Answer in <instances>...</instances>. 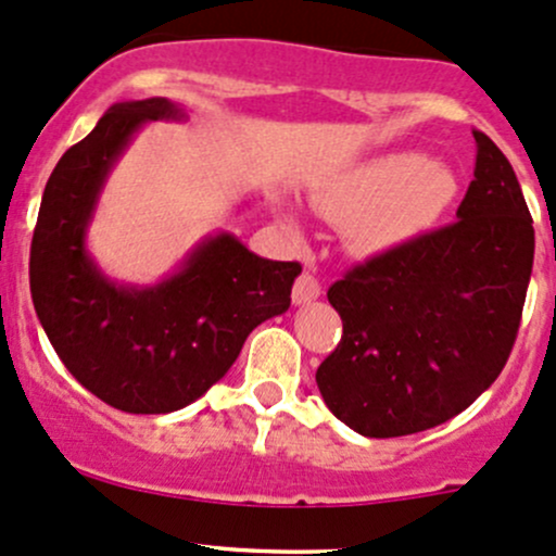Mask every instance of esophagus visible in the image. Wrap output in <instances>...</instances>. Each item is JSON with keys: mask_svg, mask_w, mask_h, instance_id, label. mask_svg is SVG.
<instances>
[{"mask_svg": "<svg viewBox=\"0 0 556 556\" xmlns=\"http://www.w3.org/2000/svg\"><path fill=\"white\" fill-rule=\"evenodd\" d=\"M319 295H321V285L316 282L311 274H301V277L295 279V288H292V303H295V306H306V303L316 301Z\"/></svg>", "mask_w": 556, "mask_h": 556, "instance_id": "esophagus-1", "label": "esophagus"}]
</instances>
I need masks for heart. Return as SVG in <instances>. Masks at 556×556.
I'll return each mask as SVG.
<instances>
[{"label":"heart","mask_w":556,"mask_h":556,"mask_svg":"<svg viewBox=\"0 0 556 556\" xmlns=\"http://www.w3.org/2000/svg\"><path fill=\"white\" fill-rule=\"evenodd\" d=\"M454 170L419 152H388L345 170L314 192V208L348 224V248L362 258L399 253L425 240L454 205ZM298 235V218L288 216Z\"/></svg>","instance_id":"obj_1"}]
</instances>
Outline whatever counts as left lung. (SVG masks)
Wrapping results in <instances>:
<instances>
[{"label": "left lung", "mask_w": 556, "mask_h": 556, "mask_svg": "<svg viewBox=\"0 0 556 556\" xmlns=\"http://www.w3.org/2000/svg\"><path fill=\"white\" fill-rule=\"evenodd\" d=\"M475 137V179L451 227L348 271L327 298L343 338L316 369L329 412L358 435L448 422L502 375L533 271V218L515 168Z\"/></svg>", "instance_id": "obj_1"}]
</instances>
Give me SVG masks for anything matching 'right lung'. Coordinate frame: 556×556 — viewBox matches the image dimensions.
Segmentation results:
<instances>
[{
    "instance_id": "1",
    "label": "right lung",
    "mask_w": 556,
    "mask_h": 556,
    "mask_svg": "<svg viewBox=\"0 0 556 556\" xmlns=\"http://www.w3.org/2000/svg\"><path fill=\"white\" fill-rule=\"evenodd\" d=\"M166 97L115 102L60 157L30 242V298L65 369L129 414H168L227 375L248 334L290 308L295 261H268L229 231L200 240L155 285L110 279L87 235L115 163L150 121H185Z\"/></svg>"
}]
</instances>
